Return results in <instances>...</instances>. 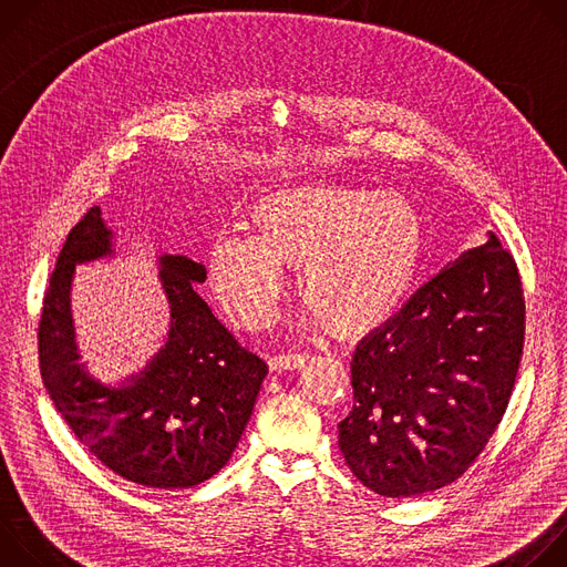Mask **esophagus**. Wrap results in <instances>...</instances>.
Segmentation results:
<instances>
[{
    "label": "esophagus",
    "mask_w": 567,
    "mask_h": 567,
    "mask_svg": "<svg viewBox=\"0 0 567 567\" xmlns=\"http://www.w3.org/2000/svg\"><path fill=\"white\" fill-rule=\"evenodd\" d=\"M307 361L305 354H276L269 359V368L276 370V372H282V370H298L302 368Z\"/></svg>",
    "instance_id": "obj_1"
}]
</instances>
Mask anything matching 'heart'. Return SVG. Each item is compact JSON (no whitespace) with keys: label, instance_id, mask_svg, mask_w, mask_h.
Returning <instances> with one entry per match:
<instances>
[{"label":"heart","instance_id":"1","mask_svg":"<svg viewBox=\"0 0 567 567\" xmlns=\"http://www.w3.org/2000/svg\"><path fill=\"white\" fill-rule=\"evenodd\" d=\"M249 237L224 235L208 249L221 309L247 330L271 320L296 269L307 320L332 337L361 339L413 293L424 260V224L409 197L318 184L276 190L241 219Z\"/></svg>","mask_w":567,"mask_h":567}]
</instances>
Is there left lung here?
Listing matches in <instances>:
<instances>
[{
    "label": "left lung",
    "mask_w": 567,
    "mask_h": 567,
    "mask_svg": "<svg viewBox=\"0 0 567 567\" xmlns=\"http://www.w3.org/2000/svg\"><path fill=\"white\" fill-rule=\"evenodd\" d=\"M523 343V282L489 233L359 343L354 406L339 424L350 471L385 498L455 482L507 411Z\"/></svg>",
    "instance_id": "8db88e82"
}]
</instances>
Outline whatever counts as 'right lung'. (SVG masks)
<instances>
[{
	"instance_id": "right-lung-1",
	"label": "right lung",
	"mask_w": 567,
	"mask_h": 567,
	"mask_svg": "<svg viewBox=\"0 0 567 567\" xmlns=\"http://www.w3.org/2000/svg\"><path fill=\"white\" fill-rule=\"evenodd\" d=\"M105 256L112 230L94 206L69 230L44 293L38 326L44 388L73 435L116 475L152 489L195 487L233 455L269 368L195 291L206 280L204 265L161 256L171 305L166 346L121 388L90 377L78 363L69 291L75 265Z\"/></svg>"
}]
</instances>
